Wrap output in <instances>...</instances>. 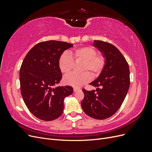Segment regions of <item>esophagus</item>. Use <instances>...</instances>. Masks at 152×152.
Listing matches in <instances>:
<instances>
[{
    "label": "esophagus",
    "mask_w": 152,
    "mask_h": 152,
    "mask_svg": "<svg viewBox=\"0 0 152 152\" xmlns=\"http://www.w3.org/2000/svg\"><path fill=\"white\" fill-rule=\"evenodd\" d=\"M79 90H80V89L78 88V87H73V91H74L75 92L77 91H79Z\"/></svg>",
    "instance_id": "obj_1"
}]
</instances>
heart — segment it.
Instances as JSON below:
<instances>
[{"label":"heart","mask_w":152,"mask_h":152,"mask_svg":"<svg viewBox=\"0 0 152 152\" xmlns=\"http://www.w3.org/2000/svg\"><path fill=\"white\" fill-rule=\"evenodd\" d=\"M73 59L75 61H83L80 66L81 71H89L93 76L99 75L104 66L105 59L103 55L97 54V50L92 46H84L75 49L68 53H63L59 57L58 65L63 73L70 72L73 65ZM91 79L88 72L80 73H72L64 77L66 84L79 87L87 83Z\"/></svg>","instance_id":"heart-1"}]
</instances>
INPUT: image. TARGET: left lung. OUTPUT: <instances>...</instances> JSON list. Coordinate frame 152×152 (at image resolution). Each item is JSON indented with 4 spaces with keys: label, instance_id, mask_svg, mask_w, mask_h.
<instances>
[{
    "label": "left lung",
    "instance_id": "8db88e82",
    "mask_svg": "<svg viewBox=\"0 0 152 152\" xmlns=\"http://www.w3.org/2000/svg\"><path fill=\"white\" fill-rule=\"evenodd\" d=\"M93 45L103 53L105 63L99 77L89 84L98 87L97 93L82 89L81 106L87 115L103 120L121 107L129 88L130 72L126 59L115 46L102 40H94Z\"/></svg>",
    "mask_w": 152,
    "mask_h": 152
}]
</instances>
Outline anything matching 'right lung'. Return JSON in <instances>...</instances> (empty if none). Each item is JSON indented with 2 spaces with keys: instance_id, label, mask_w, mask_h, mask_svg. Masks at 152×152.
I'll list each match as a JSON object with an SVG mask.
<instances>
[{
  "instance_id": "right-lung-1",
  "label": "right lung",
  "mask_w": 152,
  "mask_h": 152,
  "mask_svg": "<svg viewBox=\"0 0 152 152\" xmlns=\"http://www.w3.org/2000/svg\"><path fill=\"white\" fill-rule=\"evenodd\" d=\"M72 44L48 40L36 44L27 53L20 72L22 98L30 112L40 120L50 121L61 115L64 99L72 94L70 86L54 87L62 79L59 57Z\"/></svg>"
}]
</instances>
